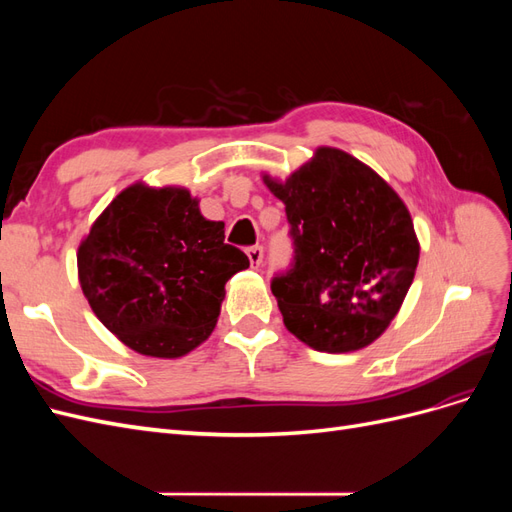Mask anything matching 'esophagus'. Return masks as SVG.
I'll list each match as a JSON object with an SVG mask.
<instances>
[{"label": "esophagus", "instance_id": "1", "mask_svg": "<svg viewBox=\"0 0 512 512\" xmlns=\"http://www.w3.org/2000/svg\"><path fill=\"white\" fill-rule=\"evenodd\" d=\"M245 254H247V258H250V265H252V269H258V267H260V262H262V247H260V245L247 247Z\"/></svg>", "mask_w": 512, "mask_h": 512}]
</instances>
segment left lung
<instances>
[{
  "instance_id": "1",
  "label": "left lung",
  "mask_w": 512,
  "mask_h": 512,
  "mask_svg": "<svg viewBox=\"0 0 512 512\" xmlns=\"http://www.w3.org/2000/svg\"><path fill=\"white\" fill-rule=\"evenodd\" d=\"M286 205L294 260L271 290L286 329L318 352H352L386 331L418 265L404 200L367 164L335 147L286 179L262 177Z\"/></svg>"
}]
</instances>
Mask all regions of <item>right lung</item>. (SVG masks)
I'll list each match as a JSON object with an SVG mask.
<instances>
[{"mask_svg":"<svg viewBox=\"0 0 512 512\" xmlns=\"http://www.w3.org/2000/svg\"><path fill=\"white\" fill-rule=\"evenodd\" d=\"M79 282L104 327L138 354L177 359L211 335L232 275L250 267L185 188L134 183L81 241Z\"/></svg>","mask_w":512,"mask_h":512,"instance_id":"right-lung-1","label":"right lung"}]
</instances>
